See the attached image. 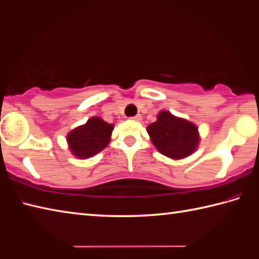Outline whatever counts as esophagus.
<instances>
[{
    "label": "esophagus",
    "mask_w": 259,
    "mask_h": 259,
    "mask_svg": "<svg viewBox=\"0 0 259 259\" xmlns=\"http://www.w3.org/2000/svg\"><path fill=\"white\" fill-rule=\"evenodd\" d=\"M131 119H133V120H142V116L141 115H135V116H133V117H131Z\"/></svg>",
    "instance_id": "esophagus-1"
}]
</instances>
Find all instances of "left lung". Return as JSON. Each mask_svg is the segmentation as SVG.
Returning a JSON list of instances; mask_svg holds the SVG:
<instances>
[{
    "mask_svg": "<svg viewBox=\"0 0 259 259\" xmlns=\"http://www.w3.org/2000/svg\"><path fill=\"white\" fill-rule=\"evenodd\" d=\"M147 133L158 152L173 159L192 155L199 143L197 126L167 111L157 115L156 122L147 126Z\"/></svg>",
    "mask_w": 259,
    "mask_h": 259,
    "instance_id": "obj_1",
    "label": "left lung"
}]
</instances>
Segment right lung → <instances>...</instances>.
I'll list each match as a JSON object with an SVG mask.
<instances>
[{
    "instance_id": "1",
    "label": "right lung",
    "mask_w": 259,
    "mask_h": 259,
    "mask_svg": "<svg viewBox=\"0 0 259 259\" xmlns=\"http://www.w3.org/2000/svg\"><path fill=\"white\" fill-rule=\"evenodd\" d=\"M113 130L114 126L102 118L91 117L84 125L78 126L67 134L68 147L77 158L92 157L108 145Z\"/></svg>"
}]
</instances>
